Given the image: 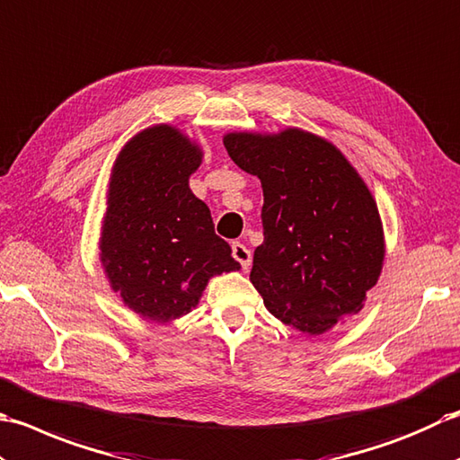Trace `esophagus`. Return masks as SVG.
<instances>
[{"label": "esophagus", "mask_w": 460, "mask_h": 460, "mask_svg": "<svg viewBox=\"0 0 460 460\" xmlns=\"http://www.w3.org/2000/svg\"><path fill=\"white\" fill-rule=\"evenodd\" d=\"M232 256L240 261L243 270L250 268V264H252V252L246 246H243V243H240V242H234L232 243Z\"/></svg>", "instance_id": "esophagus-1"}]
</instances>
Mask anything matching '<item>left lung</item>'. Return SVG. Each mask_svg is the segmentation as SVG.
Instances as JSON below:
<instances>
[{
    "mask_svg": "<svg viewBox=\"0 0 460 460\" xmlns=\"http://www.w3.org/2000/svg\"><path fill=\"white\" fill-rule=\"evenodd\" d=\"M224 146L264 190L250 282L279 322L322 335L359 314L385 260L369 186L330 140L299 127L232 130Z\"/></svg>",
    "mask_w": 460,
    "mask_h": 460,
    "instance_id": "8db88e82",
    "label": "left lung"
}]
</instances>
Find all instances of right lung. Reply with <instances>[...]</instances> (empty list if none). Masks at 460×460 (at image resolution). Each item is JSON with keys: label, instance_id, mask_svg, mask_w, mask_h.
<instances>
[{"label": "right lung", "instance_id": "right-lung-1", "mask_svg": "<svg viewBox=\"0 0 460 460\" xmlns=\"http://www.w3.org/2000/svg\"><path fill=\"white\" fill-rule=\"evenodd\" d=\"M202 158L194 138L158 123L130 137L112 163L99 261L109 288L143 320H181L214 276L242 268L190 190Z\"/></svg>", "mask_w": 460, "mask_h": 460}]
</instances>
